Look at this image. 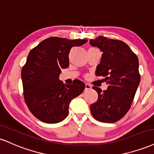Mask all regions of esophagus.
Returning a JSON list of instances; mask_svg holds the SVG:
<instances>
[{
    "label": "esophagus",
    "instance_id": "34e87169",
    "mask_svg": "<svg viewBox=\"0 0 154 154\" xmlns=\"http://www.w3.org/2000/svg\"><path fill=\"white\" fill-rule=\"evenodd\" d=\"M91 85H89L88 84H85V90H88V89H91Z\"/></svg>",
    "mask_w": 154,
    "mask_h": 154
}]
</instances>
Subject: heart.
Wrapping results in <instances>:
<instances>
[{"label": "heart", "mask_w": 154, "mask_h": 154, "mask_svg": "<svg viewBox=\"0 0 154 154\" xmlns=\"http://www.w3.org/2000/svg\"><path fill=\"white\" fill-rule=\"evenodd\" d=\"M93 49H96V48H93Z\"/></svg>", "instance_id": "obj_1"}]
</instances>
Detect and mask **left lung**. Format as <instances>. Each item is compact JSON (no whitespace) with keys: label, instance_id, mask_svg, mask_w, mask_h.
I'll return each mask as SVG.
<instances>
[{"label":"left lung","instance_id":"8db88e82","mask_svg":"<svg viewBox=\"0 0 154 154\" xmlns=\"http://www.w3.org/2000/svg\"><path fill=\"white\" fill-rule=\"evenodd\" d=\"M90 44L103 52L96 75L104 77L108 84L103 91L93 86L98 99L90 106L91 112L99 122L112 123L122 118L131 108L140 81L138 59L122 41L99 36L90 39Z\"/></svg>","mask_w":154,"mask_h":154}]
</instances>
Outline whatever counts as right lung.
<instances>
[{
    "label": "right lung",
    "mask_w": 154,
    "mask_h": 154,
    "mask_svg": "<svg viewBox=\"0 0 154 154\" xmlns=\"http://www.w3.org/2000/svg\"><path fill=\"white\" fill-rule=\"evenodd\" d=\"M87 41L49 37L29 53L21 70L23 97L31 112L42 122L52 124L63 121L68 116L72 99L84 91V82L75 80L73 84H64L59 75L61 69L69 66L71 48Z\"/></svg>",
    "instance_id": "right-lung-1"
}]
</instances>
